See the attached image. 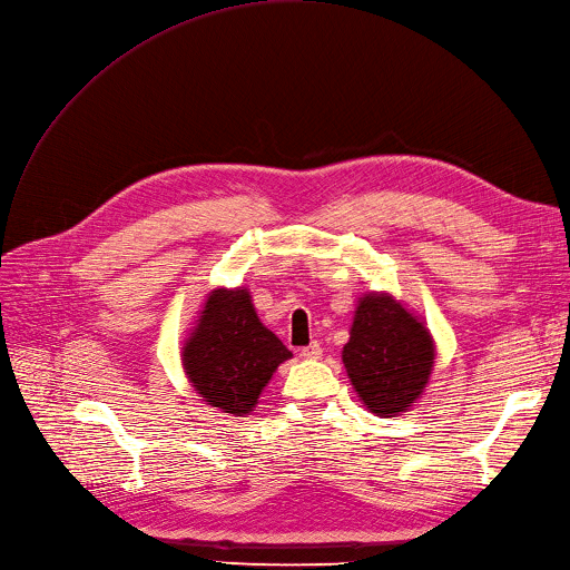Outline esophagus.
Instances as JSON below:
<instances>
[{
    "mask_svg": "<svg viewBox=\"0 0 570 570\" xmlns=\"http://www.w3.org/2000/svg\"><path fill=\"white\" fill-rule=\"evenodd\" d=\"M302 357H306V360H317L323 355V346L317 344V341H313V344H308V346H304L302 348V353H299Z\"/></svg>",
    "mask_w": 570,
    "mask_h": 570,
    "instance_id": "esophagus-1",
    "label": "esophagus"
}]
</instances>
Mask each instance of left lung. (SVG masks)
<instances>
[{
    "label": "left lung",
    "mask_w": 570,
    "mask_h": 570,
    "mask_svg": "<svg viewBox=\"0 0 570 570\" xmlns=\"http://www.w3.org/2000/svg\"><path fill=\"white\" fill-rule=\"evenodd\" d=\"M341 357L367 409L379 416H395L423 393L435 348L412 313L393 297L370 294L357 304Z\"/></svg>",
    "instance_id": "1"
}]
</instances>
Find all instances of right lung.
<instances>
[{"label":"right lung","instance_id":"right-lung-1","mask_svg":"<svg viewBox=\"0 0 570 570\" xmlns=\"http://www.w3.org/2000/svg\"><path fill=\"white\" fill-rule=\"evenodd\" d=\"M198 395L226 414H249L264 385L292 357L268 332L245 289H215L181 351Z\"/></svg>","mask_w":570,"mask_h":570}]
</instances>
